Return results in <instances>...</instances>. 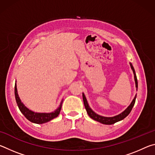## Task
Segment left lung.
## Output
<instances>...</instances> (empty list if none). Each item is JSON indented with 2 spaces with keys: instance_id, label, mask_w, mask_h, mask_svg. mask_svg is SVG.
Returning <instances> with one entry per match:
<instances>
[{
  "instance_id": "8db88e82",
  "label": "left lung",
  "mask_w": 155,
  "mask_h": 155,
  "mask_svg": "<svg viewBox=\"0 0 155 155\" xmlns=\"http://www.w3.org/2000/svg\"><path fill=\"white\" fill-rule=\"evenodd\" d=\"M130 65L131 68H132V70H133V74H134V78H135V86H136V88L137 89V87H138L137 79V77H136V74H135V72L134 68L133 67V65L131 64H130ZM136 96H137V95H135L134 99L133 100L132 103H130V105L127 107V109H126L125 111H123L122 114H120L119 115H116V116L111 117L101 116V115H99L98 114H96L95 112H94L91 109L90 107H89L88 103H87V100H86V98H85V95H84V94H83V100L84 105H85L86 111H87V114L89 115V116H90L91 118H92L93 120H96V121H98V122H101V123H102V124H114V123H115V122L120 121V120L124 119L125 117H127V115L130 114V111H131V110H132L133 107V106H134V104H135Z\"/></svg>"
}]
</instances>
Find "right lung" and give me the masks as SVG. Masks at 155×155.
<instances>
[{
  "instance_id": "add662e5",
  "label": "right lung",
  "mask_w": 155,
  "mask_h": 155,
  "mask_svg": "<svg viewBox=\"0 0 155 155\" xmlns=\"http://www.w3.org/2000/svg\"><path fill=\"white\" fill-rule=\"evenodd\" d=\"M15 101H16V103L18 106V108L20 109V111L22 112V114L23 115H25L26 118L29 120L30 122L35 123V124H43V123H46L47 122L51 121V120L54 119V117H57L58 116L60 113V111H61L63 101H64V100H62L61 103H60L59 107L54 112L45 114V113L33 112L28 109H27V107L23 104V103L20 101L19 96H18V94L17 92L16 84H15Z\"/></svg>"
}]
</instances>
